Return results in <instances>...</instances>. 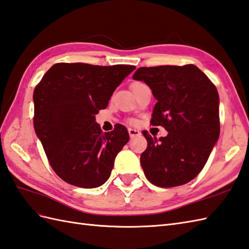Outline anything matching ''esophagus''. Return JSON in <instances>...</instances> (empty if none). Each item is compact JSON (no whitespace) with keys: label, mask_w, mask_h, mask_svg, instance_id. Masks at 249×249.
Masks as SVG:
<instances>
[{"label":"esophagus","mask_w":249,"mask_h":249,"mask_svg":"<svg viewBox=\"0 0 249 249\" xmlns=\"http://www.w3.org/2000/svg\"><path fill=\"white\" fill-rule=\"evenodd\" d=\"M128 134L130 138H134L136 136H140L141 132L139 131L138 129H134V128H128Z\"/></svg>","instance_id":"34e87169"}]
</instances>
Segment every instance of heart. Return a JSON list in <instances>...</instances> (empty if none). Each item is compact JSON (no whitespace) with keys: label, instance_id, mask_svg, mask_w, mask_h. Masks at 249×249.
<instances>
[{"label":"heart","instance_id":"heart-1","mask_svg":"<svg viewBox=\"0 0 249 249\" xmlns=\"http://www.w3.org/2000/svg\"><path fill=\"white\" fill-rule=\"evenodd\" d=\"M130 123H132V124H135V123H136V121H135V120H131V121H130Z\"/></svg>","mask_w":249,"mask_h":249}]
</instances>
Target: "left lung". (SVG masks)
<instances>
[{"label": "left lung", "instance_id": "8db88e82", "mask_svg": "<svg viewBox=\"0 0 249 249\" xmlns=\"http://www.w3.org/2000/svg\"><path fill=\"white\" fill-rule=\"evenodd\" d=\"M135 80L152 89L157 103L151 123L169 132L159 140L143 131L147 148L140 161L149 182L181 186L204 169L219 137V97L215 86L194 65L139 68Z\"/></svg>", "mask_w": 249, "mask_h": 249}]
</instances>
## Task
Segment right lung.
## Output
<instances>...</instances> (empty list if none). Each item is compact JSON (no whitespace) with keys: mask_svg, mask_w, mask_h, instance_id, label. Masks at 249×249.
<instances>
[{"mask_svg":"<svg viewBox=\"0 0 249 249\" xmlns=\"http://www.w3.org/2000/svg\"><path fill=\"white\" fill-rule=\"evenodd\" d=\"M135 69L60 62L35 88V131L62 180L92 189L110 177L114 159L129 135L121 124L103 132L95 114L107 107L113 91Z\"/></svg>","mask_w":249,"mask_h":249,"instance_id":"right-lung-1","label":"right lung"}]
</instances>
